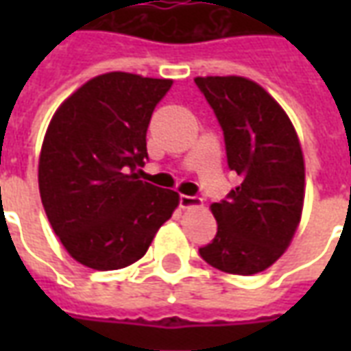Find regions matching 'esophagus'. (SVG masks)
<instances>
[{"mask_svg":"<svg viewBox=\"0 0 351 351\" xmlns=\"http://www.w3.org/2000/svg\"><path fill=\"white\" fill-rule=\"evenodd\" d=\"M178 205L182 206V208H190V206L201 205V199L193 197V195H180L178 197Z\"/></svg>","mask_w":351,"mask_h":351,"instance_id":"1","label":"esophagus"}]
</instances>
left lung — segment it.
<instances>
[{
	"label": "left lung",
	"instance_id": "1",
	"mask_svg": "<svg viewBox=\"0 0 351 351\" xmlns=\"http://www.w3.org/2000/svg\"><path fill=\"white\" fill-rule=\"evenodd\" d=\"M223 131L228 165L241 186L214 203L218 231L199 256L218 271L256 274L284 254L304 199L301 145L286 112L243 77H197Z\"/></svg>",
	"mask_w": 351,
	"mask_h": 351
}]
</instances>
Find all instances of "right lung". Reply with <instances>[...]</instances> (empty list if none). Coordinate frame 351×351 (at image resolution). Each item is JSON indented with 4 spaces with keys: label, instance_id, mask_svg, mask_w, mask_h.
<instances>
[{
    "label": "right lung",
    "instance_id": "obj_1",
    "mask_svg": "<svg viewBox=\"0 0 351 351\" xmlns=\"http://www.w3.org/2000/svg\"><path fill=\"white\" fill-rule=\"evenodd\" d=\"M173 80L99 75L64 101L39 160V191L54 233L79 263L114 271L135 263L171 218L178 193L138 180L146 131Z\"/></svg>",
    "mask_w": 351,
    "mask_h": 351
}]
</instances>
